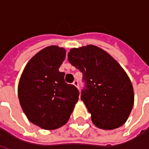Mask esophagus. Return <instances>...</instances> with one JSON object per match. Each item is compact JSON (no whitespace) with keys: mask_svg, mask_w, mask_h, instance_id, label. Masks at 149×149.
I'll return each mask as SVG.
<instances>
[{"mask_svg":"<svg viewBox=\"0 0 149 149\" xmlns=\"http://www.w3.org/2000/svg\"><path fill=\"white\" fill-rule=\"evenodd\" d=\"M72 84L74 85L75 87H77V88H79V83H78L77 81H73V83H72Z\"/></svg>","mask_w":149,"mask_h":149,"instance_id":"34e87169","label":"esophagus"}]
</instances>
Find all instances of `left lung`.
I'll return each instance as SVG.
<instances>
[{
  "instance_id": "obj_1",
  "label": "left lung",
  "mask_w": 149,
  "mask_h": 149,
  "mask_svg": "<svg viewBox=\"0 0 149 149\" xmlns=\"http://www.w3.org/2000/svg\"><path fill=\"white\" fill-rule=\"evenodd\" d=\"M68 60L83 73L86 88L82 90L81 99L94 125L112 130L124 125L133 107L134 92L120 65L93 45L71 49Z\"/></svg>"
}]
</instances>
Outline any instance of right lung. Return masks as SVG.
Here are the masks:
<instances>
[{
  "label": "right lung",
  "instance_id": "obj_1",
  "mask_svg": "<svg viewBox=\"0 0 149 149\" xmlns=\"http://www.w3.org/2000/svg\"><path fill=\"white\" fill-rule=\"evenodd\" d=\"M66 50L48 46L32 57L18 84V98L28 120L46 130L65 125L77 103L79 91L65 81L59 68Z\"/></svg>",
  "mask_w": 149,
  "mask_h": 149
}]
</instances>
